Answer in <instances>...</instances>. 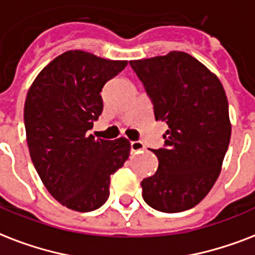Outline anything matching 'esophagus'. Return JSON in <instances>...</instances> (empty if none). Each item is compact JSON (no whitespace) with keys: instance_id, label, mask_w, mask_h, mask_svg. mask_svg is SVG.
<instances>
[{"instance_id":"1","label":"esophagus","mask_w":255,"mask_h":255,"mask_svg":"<svg viewBox=\"0 0 255 255\" xmlns=\"http://www.w3.org/2000/svg\"><path fill=\"white\" fill-rule=\"evenodd\" d=\"M143 149H145V145L141 141L130 142V151L131 153H138V151H141Z\"/></svg>"}]
</instances>
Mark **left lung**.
Masks as SVG:
<instances>
[{
	"instance_id": "8db88e82",
	"label": "left lung",
	"mask_w": 255,
	"mask_h": 255,
	"mask_svg": "<svg viewBox=\"0 0 255 255\" xmlns=\"http://www.w3.org/2000/svg\"><path fill=\"white\" fill-rule=\"evenodd\" d=\"M153 108L166 122L165 146L151 150L158 170L141 182L142 197L162 213L185 212L208 194L221 173L232 125L216 74L183 52L130 61Z\"/></svg>"
}]
</instances>
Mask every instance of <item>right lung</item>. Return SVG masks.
I'll use <instances>...</instances> for the list:
<instances>
[{"mask_svg":"<svg viewBox=\"0 0 255 255\" xmlns=\"http://www.w3.org/2000/svg\"><path fill=\"white\" fill-rule=\"evenodd\" d=\"M82 50L45 66L27 92L23 121L29 153L47 191L68 209L92 212L109 198L110 175L129 158L130 142L96 139L104 85L126 68Z\"/></svg>","mask_w":255,"mask_h":255,"instance_id":"obj_1","label":"right lung"}]
</instances>
